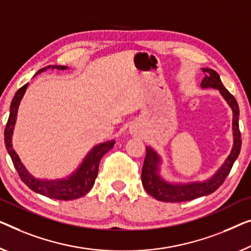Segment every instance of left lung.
<instances>
[{"label":"left lung","mask_w":251,"mask_h":251,"mask_svg":"<svg viewBox=\"0 0 251 251\" xmlns=\"http://www.w3.org/2000/svg\"><path fill=\"white\" fill-rule=\"evenodd\" d=\"M205 72V77L201 81L203 88H214L218 89L223 98L226 100L229 106L232 108L233 111V135L234 143L233 149L230 155L227 156L226 161L220 168L211 179L203 182H194L188 185H174L168 184L159 177L158 164L160 159L156 153L151 148H147V154H145L143 168H142V184L148 194L156 198L158 201H171V203H178V201H187L198 198L201 196L209 195L214 193L216 189L221 186L227 175L230 174L231 169L235 160H237L239 153L241 150V133L239 129V106L237 100L222 84L220 75L212 69H203Z\"/></svg>","instance_id":"obj_1"}]
</instances>
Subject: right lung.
<instances>
[{
  "mask_svg": "<svg viewBox=\"0 0 251 251\" xmlns=\"http://www.w3.org/2000/svg\"><path fill=\"white\" fill-rule=\"evenodd\" d=\"M50 66L44 67V69L38 71V73L50 69ZM51 69L65 70L67 67L62 65H54L51 66ZM27 87L28 83L19 89L16 92V95H14L10 106V116L9 119H7L4 129L5 147L11 156V159H12L13 166L18 171L19 177H20L21 180L24 181L30 189L33 190V192L42 194V195L50 198H54V200L71 201L84 196L85 194L90 192V189L92 188L93 185H95L97 175H98L100 160H101L104 153H107L109 150L114 148L115 141L104 142V143H101L93 148L91 151L89 152V154L87 155V158L84 159V161L82 162L80 168L76 170V173H74L67 179H62V180H39V179L33 178L32 176L25 169L24 164L21 163L16 151L12 149V143H11V138H12L13 134V127L14 124H16L19 103H20Z\"/></svg>",
  "mask_w": 251,
  "mask_h": 251,
  "instance_id": "obj_1",
  "label": "right lung"
}]
</instances>
